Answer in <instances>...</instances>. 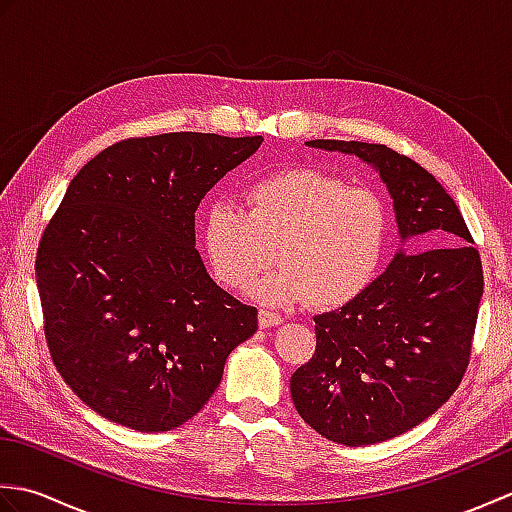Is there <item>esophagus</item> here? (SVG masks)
<instances>
[{
  "label": "esophagus",
  "mask_w": 512,
  "mask_h": 512,
  "mask_svg": "<svg viewBox=\"0 0 512 512\" xmlns=\"http://www.w3.org/2000/svg\"><path fill=\"white\" fill-rule=\"evenodd\" d=\"M281 323H284V319H281L277 312L259 310V325H262V328H273V325H281Z\"/></svg>",
  "instance_id": "34e87169"
}]
</instances>
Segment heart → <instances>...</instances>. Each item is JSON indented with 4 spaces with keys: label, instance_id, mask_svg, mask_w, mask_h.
Wrapping results in <instances>:
<instances>
[{
    "label": "heart",
    "instance_id": "obj_1",
    "mask_svg": "<svg viewBox=\"0 0 512 512\" xmlns=\"http://www.w3.org/2000/svg\"><path fill=\"white\" fill-rule=\"evenodd\" d=\"M246 211L209 204L202 244L213 275L228 290L253 286L275 259L281 264L255 288L266 306L336 310L374 284L391 239L383 195L319 169H286L250 182Z\"/></svg>",
    "mask_w": 512,
    "mask_h": 512
}]
</instances>
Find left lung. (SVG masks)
<instances>
[{
    "label": "left lung",
    "instance_id": "obj_1",
    "mask_svg": "<svg viewBox=\"0 0 512 512\" xmlns=\"http://www.w3.org/2000/svg\"><path fill=\"white\" fill-rule=\"evenodd\" d=\"M306 145L367 162L394 200L402 242L436 246L398 250L356 301L317 314V350L290 378L292 402L314 431L363 447L413 429L458 389L484 292L482 262L458 204L418 162L356 140Z\"/></svg>",
    "mask_w": 512,
    "mask_h": 512
}]
</instances>
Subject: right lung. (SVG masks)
<instances>
[{"label":"right lung","mask_w":512,"mask_h":512,"mask_svg":"<svg viewBox=\"0 0 512 512\" xmlns=\"http://www.w3.org/2000/svg\"><path fill=\"white\" fill-rule=\"evenodd\" d=\"M176 132L129 138L94 156L65 191L37 250L50 356L99 416L171 431L198 413L257 310L206 273L195 211L262 145Z\"/></svg>","instance_id":"add662e5"}]
</instances>
